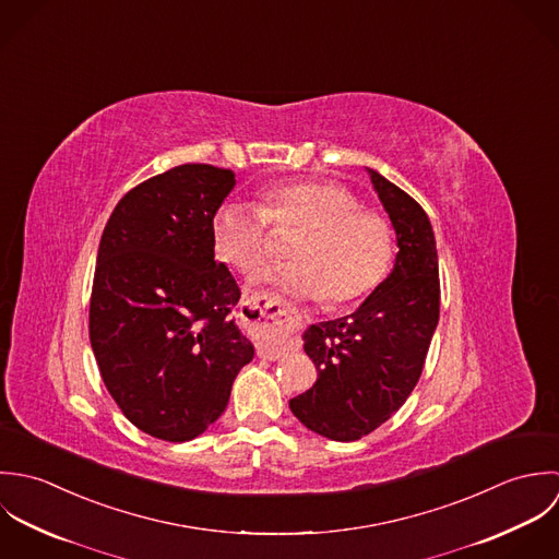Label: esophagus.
<instances>
[{
	"mask_svg": "<svg viewBox=\"0 0 559 559\" xmlns=\"http://www.w3.org/2000/svg\"><path fill=\"white\" fill-rule=\"evenodd\" d=\"M246 313L248 331L257 336V352L263 358L276 360L285 356L287 341L285 333L292 329L294 318L292 313L272 296H252L246 302H241Z\"/></svg>",
	"mask_w": 559,
	"mask_h": 559,
	"instance_id": "1",
	"label": "esophagus"
}]
</instances>
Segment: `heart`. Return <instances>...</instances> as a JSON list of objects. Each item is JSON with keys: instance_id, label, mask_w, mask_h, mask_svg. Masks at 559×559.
Masks as SVG:
<instances>
[{"instance_id": "obj_1", "label": "heart", "mask_w": 559, "mask_h": 559, "mask_svg": "<svg viewBox=\"0 0 559 559\" xmlns=\"http://www.w3.org/2000/svg\"><path fill=\"white\" fill-rule=\"evenodd\" d=\"M267 224L300 230L287 248L285 265L259 274L289 296L324 298L338 307L371 294L384 278L391 257V228L360 201L331 181H287L261 194L259 210L223 205L212 221L214 250L241 274L259 270L270 257Z\"/></svg>"}]
</instances>
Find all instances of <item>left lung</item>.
Returning <instances> with one entry per match:
<instances>
[{
    "label": "left lung",
    "instance_id": "obj_1",
    "mask_svg": "<svg viewBox=\"0 0 559 559\" xmlns=\"http://www.w3.org/2000/svg\"><path fill=\"white\" fill-rule=\"evenodd\" d=\"M397 235L393 272L349 316L305 331L316 384L289 400L292 413L333 441L367 437L413 393L439 324L441 283L435 230L421 205L367 168Z\"/></svg>",
    "mask_w": 559,
    "mask_h": 559
}]
</instances>
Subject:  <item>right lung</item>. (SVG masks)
I'll return each instance as SVG.
<instances>
[{
	"label": "right lung",
	"mask_w": 559,
	"mask_h": 559,
	"mask_svg": "<svg viewBox=\"0 0 559 559\" xmlns=\"http://www.w3.org/2000/svg\"><path fill=\"white\" fill-rule=\"evenodd\" d=\"M233 186V170L175 166L129 190L102 235L91 345L122 415L168 443L223 415L254 356L233 318L241 292L214 259L212 221Z\"/></svg>",
	"instance_id": "obj_1"
}]
</instances>
